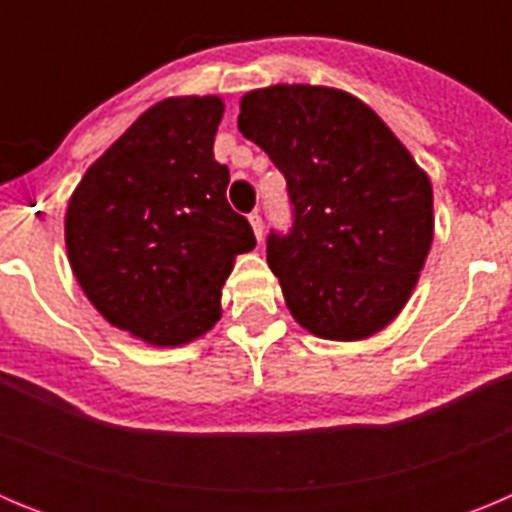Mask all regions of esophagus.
<instances>
[{
    "instance_id": "34e87169",
    "label": "esophagus",
    "mask_w": 512,
    "mask_h": 512,
    "mask_svg": "<svg viewBox=\"0 0 512 512\" xmlns=\"http://www.w3.org/2000/svg\"><path fill=\"white\" fill-rule=\"evenodd\" d=\"M248 220H251V228H253V233H256V238H259V241H264V217H261V212H251V215H248Z\"/></svg>"
}]
</instances>
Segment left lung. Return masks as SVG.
<instances>
[{
    "mask_svg": "<svg viewBox=\"0 0 512 512\" xmlns=\"http://www.w3.org/2000/svg\"><path fill=\"white\" fill-rule=\"evenodd\" d=\"M238 130L287 179L289 230L266 261L297 323L359 341L395 320L433 241V192L372 107L346 92L277 84L241 99Z\"/></svg>",
    "mask_w": 512,
    "mask_h": 512,
    "instance_id": "8db88e82",
    "label": "left lung"
}]
</instances>
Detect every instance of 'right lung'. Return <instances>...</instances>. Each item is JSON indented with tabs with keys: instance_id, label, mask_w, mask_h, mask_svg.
I'll return each instance as SVG.
<instances>
[{
	"instance_id": "right-lung-1",
	"label": "right lung",
	"mask_w": 512,
	"mask_h": 512,
	"mask_svg": "<svg viewBox=\"0 0 512 512\" xmlns=\"http://www.w3.org/2000/svg\"><path fill=\"white\" fill-rule=\"evenodd\" d=\"M220 97H174L143 112L76 187L66 248L84 295L117 328L182 346L220 320L233 259L256 246L228 205L212 143Z\"/></svg>"
}]
</instances>
